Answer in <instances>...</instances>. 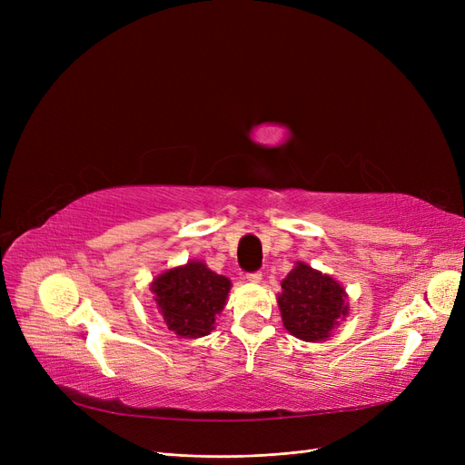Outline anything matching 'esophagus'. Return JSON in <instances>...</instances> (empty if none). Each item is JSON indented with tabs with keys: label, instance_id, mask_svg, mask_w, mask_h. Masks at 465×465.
<instances>
[{
	"label": "esophagus",
	"instance_id": "34e87169",
	"mask_svg": "<svg viewBox=\"0 0 465 465\" xmlns=\"http://www.w3.org/2000/svg\"><path fill=\"white\" fill-rule=\"evenodd\" d=\"M246 281H250V283H262V273H260V272L248 273V275H246Z\"/></svg>",
	"mask_w": 465,
	"mask_h": 465
}]
</instances>
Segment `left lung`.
<instances>
[{"instance_id": "left-lung-1", "label": "left lung", "mask_w": 465, "mask_h": 465, "mask_svg": "<svg viewBox=\"0 0 465 465\" xmlns=\"http://www.w3.org/2000/svg\"><path fill=\"white\" fill-rule=\"evenodd\" d=\"M277 304L285 330L302 341H326L349 316V297L340 281L304 262L281 281Z\"/></svg>"}]
</instances>
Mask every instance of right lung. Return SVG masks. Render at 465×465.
I'll use <instances>...</instances> for the list:
<instances>
[{
    "mask_svg": "<svg viewBox=\"0 0 465 465\" xmlns=\"http://www.w3.org/2000/svg\"><path fill=\"white\" fill-rule=\"evenodd\" d=\"M231 287L229 277L211 272L200 260L171 267L151 281L153 301L166 328L184 340H198L215 330Z\"/></svg>",
    "mask_w": 465,
    "mask_h": 465,
    "instance_id": "add662e5",
    "label": "right lung"
}]
</instances>
